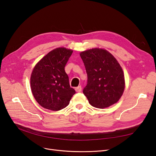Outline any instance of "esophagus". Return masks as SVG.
I'll use <instances>...</instances> for the list:
<instances>
[{"mask_svg": "<svg viewBox=\"0 0 156 156\" xmlns=\"http://www.w3.org/2000/svg\"><path fill=\"white\" fill-rule=\"evenodd\" d=\"M81 90H82L81 86H79V87L75 88V91H76L77 92H81Z\"/></svg>", "mask_w": 156, "mask_h": 156, "instance_id": "1", "label": "esophagus"}]
</instances>
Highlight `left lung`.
<instances>
[{
  "instance_id": "left-lung-1",
  "label": "left lung",
  "mask_w": 156,
  "mask_h": 156,
  "mask_svg": "<svg viewBox=\"0 0 156 156\" xmlns=\"http://www.w3.org/2000/svg\"><path fill=\"white\" fill-rule=\"evenodd\" d=\"M87 74L83 89L89 103L96 108H106L120 100L125 88L124 75L116 59L105 49H92L81 52Z\"/></svg>"
}]
</instances>
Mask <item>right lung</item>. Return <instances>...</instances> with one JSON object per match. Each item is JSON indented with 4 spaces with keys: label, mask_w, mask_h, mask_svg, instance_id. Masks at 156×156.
Here are the masks:
<instances>
[{
    "label": "right lung",
    "mask_w": 156,
    "mask_h": 156,
    "mask_svg": "<svg viewBox=\"0 0 156 156\" xmlns=\"http://www.w3.org/2000/svg\"><path fill=\"white\" fill-rule=\"evenodd\" d=\"M72 53V50L56 48L46 55L33 69L31 90L36 101L44 108L55 111L62 109L75 94L64 70Z\"/></svg>",
    "instance_id": "right-lung-1"
}]
</instances>
